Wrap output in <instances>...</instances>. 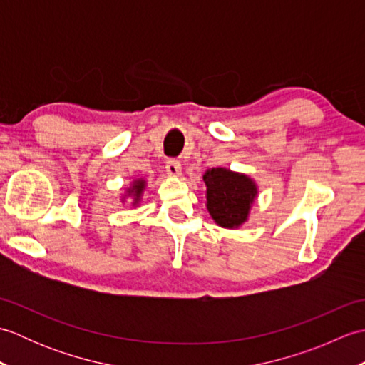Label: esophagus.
I'll list each match as a JSON object with an SVG mask.
<instances>
[{"mask_svg": "<svg viewBox=\"0 0 365 365\" xmlns=\"http://www.w3.org/2000/svg\"><path fill=\"white\" fill-rule=\"evenodd\" d=\"M166 173L173 177H178L182 174V165L177 160H168L166 161Z\"/></svg>", "mask_w": 365, "mask_h": 365, "instance_id": "esophagus-1", "label": "esophagus"}]
</instances>
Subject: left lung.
I'll use <instances>...</instances> for the list:
<instances>
[{
  "label": "left lung",
  "mask_w": 365,
  "mask_h": 365,
  "mask_svg": "<svg viewBox=\"0 0 365 365\" xmlns=\"http://www.w3.org/2000/svg\"><path fill=\"white\" fill-rule=\"evenodd\" d=\"M204 182L207 210L218 226L238 229L247 221L259 192L251 177L226 168H212L205 170Z\"/></svg>",
  "instance_id": "left-lung-1"
}]
</instances>
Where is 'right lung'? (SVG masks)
I'll return each mask as SVG.
<instances>
[{"label":"right lung","mask_w":365,"mask_h":365,"mask_svg":"<svg viewBox=\"0 0 365 365\" xmlns=\"http://www.w3.org/2000/svg\"><path fill=\"white\" fill-rule=\"evenodd\" d=\"M144 188H145L144 178H136V180H133V185H131V187L127 190L125 196L133 197V205L139 204V200H141V196L144 192Z\"/></svg>","instance_id":"right-lung-1"}]
</instances>
